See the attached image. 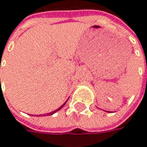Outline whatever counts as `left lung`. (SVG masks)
<instances>
[{
  "mask_svg": "<svg viewBox=\"0 0 147 147\" xmlns=\"http://www.w3.org/2000/svg\"><path fill=\"white\" fill-rule=\"evenodd\" d=\"M107 112H109V111H107Z\"/></svg>",
  "mask_w": 147,
  "mask_h": 147,
  "instance_id": "1",
  "label": "left lung"
}]
</instances>
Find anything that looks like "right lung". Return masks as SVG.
<instances>
[{"label": "right lung", "mask_w": 147, "mask_h": 147, "mask_svg": "<svg viewBox=\"0 0 147 147\" xmlns=\"http://www.w3.org/2000/svg\"><path fill=\"white\" fill-rule=\"evenodd\" d=\"M67 100H68V99H67ZM67 101H66V102H64V103L63 104V105H62V106H61V107H60L59 108H58V109H57V110H55V111H52V112H50V113H47V114H46V115L44 114L43 115H53V114H54V113H56L57 111H58L59 110H61V109H62V108H63V107L64 106H65V104L67 103ZM40 115H39V116H40Z\"/></svg>", "instance_id": "right-lung-1"}]
</instances>
